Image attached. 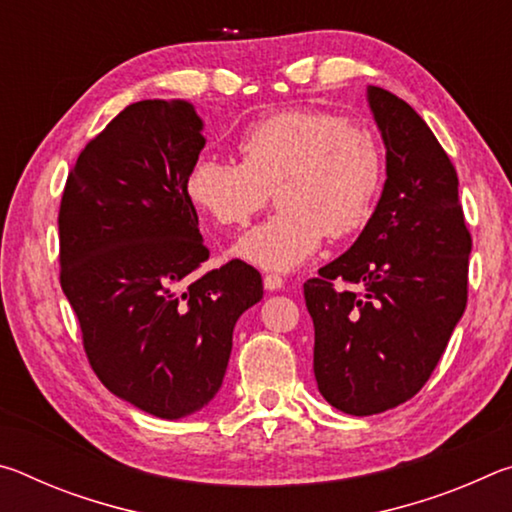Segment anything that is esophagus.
Masks as SVG:
<instances>
[{
    "mask_svg": "<svg viewBox=\"0 0 512 512\" xmlns=\"http://www.w3.org/2000/svg\"><path fill=\"white\" fill-rule=\"evenodd\" d=\"M264 287H266V291H280L284 287V280L280 275L268 273V275H264Z\"/></svg>",
    "mask_w": 512,
    "mask_h": 512,
    "instance_id": "34e87169",
    "label": "esophagus"
}]
</instances>
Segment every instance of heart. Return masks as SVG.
<instances>
[{"label": "heart", "instance_id": "b5f03b06", "mask_svg": "<svg viewBox=\"0 0 512 512\" xmlns=\"http://www.w3.org/2000/svg\"><path fill=\"white\" fill-rule=\"evenodd\" d=\"M237 151L241 162L196 160L185 189L223 228L246 225L273 189L277 210L232 250L266 271L305 264L325 235H357L384 183V151L372 128L325 110L296 108L259 119L239 135Z\"/></svg>", "mask_w": 512, "mask_h": 512}]
</instances>
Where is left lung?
<instances>
[{"mask_svg":"<svg viewBox=\"0 0 512 512\" xmlns=\"http://www.w3.org/2000/svg\"><path fill=\"white\" fill-rule=\"evenodd\" d=\"M386 146V183L350 246L305 282L320 395L343 413L375 415L420 391L467 302L472 237L458 176L409 103L368 85Z\"/></svg>","mask_w":512,"mask_h":512,"instance_id":"obj_1","label":"left lung"}]
</instances>
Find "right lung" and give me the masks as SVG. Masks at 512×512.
Here are the masks:
<instances>
[{"label":"right lung","instance_id":"add662e5","mask_svg":"<svg viewBox=\"0 0 512 512\" xmlns=\"http://www.w3.org/2000/svg\"><path fill=\"white\" fill-rule=\"evenodd\" d=\"M203 119L183 99L131 103L81 151L60 201V287L101 384L140 411L178 420L223 384L239 316L262 300L241 259L210 257L187 176Z\"/></svg>","mask_w":512,"mask_h":512}]
</instances>
